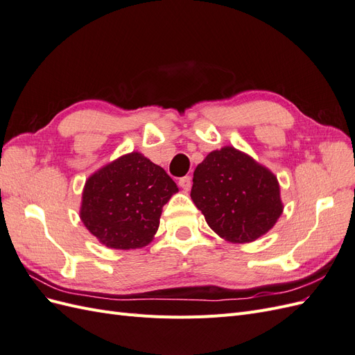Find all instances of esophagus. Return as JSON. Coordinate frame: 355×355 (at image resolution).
Segmentation results:
<instances>
[{
    "label": "esophagus",
    "mask_w": 355,
    "mask_h": 355,
    "mask_svg": "<svg viewBox=\"0 0 355 355\" xmlns=\"http://www.w3.org/2000/svg\"><path fill=\"white\" fill-rule=\"evenodd\" d=\"M191 184H192L191 176H184V178L179 179V187H180L182 189H184V191H189Z\"/></svg>",
    "instance_id": "1"
}]
</instances>
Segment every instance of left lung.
<instances>
[{
    "label": "left lung",
    "instance_id": "obj_1",
    "mask_svg": "<svg viewBox=\"0 0 355 355\" xmlns=\"http://www.w3.org/2000/svg\"><path fill=\"white\" fill-rule=\"evenodd\" d=\"M192 182V201L227 241H254L283 213L277 176L232 146L210 153L197 166Z\"/></svg>",
    "mask_w": 355,
    "mask_h": 355
}]
</instances>
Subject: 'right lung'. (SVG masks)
I'll return each mask as SVG.
<instances>
[{
	"label": "right lung",
	"mask_w": 355,
	"mask_h": 355,
	"mask_svg": "<svg viewBox=\"0 0 355 355\" xmlns=\"http://www.w3.org/2000/svg\"><path fill=\"white\" fill-rule=\"evenodd\" d=\"M178 191L163 167L130 153L87 179L80 218L110 249H141L153 241L161 210Z\"/></svg>",
	"instance_id": "1"
}]
</instances>
